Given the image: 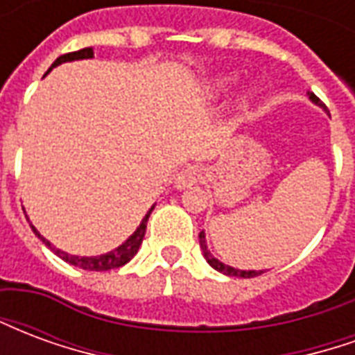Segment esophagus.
Here are the masks:
<instances>
[{
	"label": "esophagus",
	"instance_id": "1",
	"mask_svg": "<svg viewBox=\"0 0 355 355\" xmlns=\"http://www.w3.org/2000/svg\"><path fill=\"white\" fill-rule=\"evenodd\" d=\"M198 180H200V169L198 167H188V169L180 171L175 177V188L177 190H186L190 186L198 184Z\"/></svg>",
	"mask_w": 355,
	"mask_h": 355
}]
</instances>
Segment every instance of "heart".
<instances>
[{
	"label": "heart",
	"mask_w": 355,
	"mask_h": 355,
	"mask_svg": "<svg viewBox=\"0 0 355 355\" xmlns=\"http://www.w3.org/2000/svg\"><path fill=\"white\" fill-rule=\"evenodd\" d=\"M236 83H238V78H236V76H220V78H216V80L211 83V94L216 96V98L228 96V94L234 91V87H236ZM243 104H249V98H245Z\"/></svg>",
	"instance_id": "b5f03b06"
}]
</instances>
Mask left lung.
<instances>
[{
	"mask_svg": "<svg viewBox=\"0 0 355 355\" xmlns=\"http://www.w3.org/2000/svg\"><path fill=\"white\" fill-rule=\"evenodd\" d=\"M308 98H310L315 106L327 110L325 108V104H323L315 94L310 93V91H308ZM200 247H201V253H203V257H205V261L209 262V266L215 268L216 272H220V274L232 275V277H257V275L264 274V270H239V268L228 266V264H224V262H220L218 259H215V254L209 251L207 239H205V232H200Z\"/></svg>",
	"mask_w": 355,
	"mask_h": 355,
	"instance_id": "1",
	"label": "left lung"
}]
</instances>
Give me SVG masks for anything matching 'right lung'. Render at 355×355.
Masks as SVG:
<instances>
[{"label":"right lung","mask_w":355,"mask_h":355,"mask_svg":"<svg viewBox=\"0 0 355 355\" xmlns=\"http://www.w3.org/2000/svg\"><path fill=\"white\" fill-rule=\"evenodd\" d=\"M93 47H85V49L81 51H76V53H68V55H62V57H58L53 64H51V68L45 72V76L53 70V68H57V66L64 64V62H73V60H83V58H93ZM155 205H152V207L148 209V213L144 215V218H142V223L139 224V228L132 232L129 238L125 239L121 245H117L114 251H108V253L104 254H96V257H78V254H68L64 253V251H60V249H57V247L51 245L49 239H45L40 234V232L35 230L34 224H30L32 226V230H34V234L37 236V238L42 239L45 245L49 247L53 253L57 254V257H60L62 261L68 262V264H72V266H78L81 268V270H89V272H106V270H114V268H119L123 266V264H127V262L131 261L132 257L137 254V251H139L140 243H142V239H144V234H146V223H148V216H150V213L154 211Z\"/></svg>","instance_id":"right-lung-1"}]
</instances>
